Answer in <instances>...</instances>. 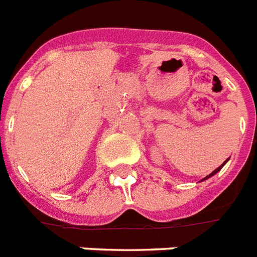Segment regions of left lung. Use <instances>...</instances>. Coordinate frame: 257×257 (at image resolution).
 I'll use <instances>...</instances> for the list:
<instances>
[{
    "label": "left lung",
    "instance_id": "obj_1",
    "mask_svg": "<svg viewBox=\"0 0 257 257\" xmlns=\"http://www.w3.org/2000/svg\"><path fill=\"white\" fill-rule=\"evenodd\" d=\"M226 162H227V160H226ZM226 162H224V163H223V164L220 165V167H218V168H217V169H215V171H213V172H211V173H210V175H209V176H206V177H205V179H203V180H206V179H209V177H211V176H214V175H215V173H217V172H218V171H220V168H222V167H223V165H224V164H226Z\"/></svg>",
    "mask_w": 257,
    "mask_h": 257
}]
</instances>
